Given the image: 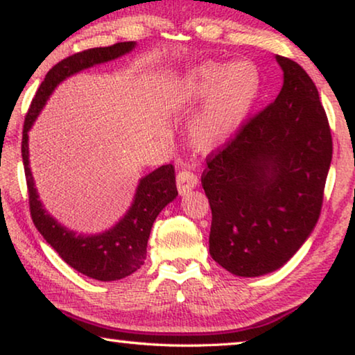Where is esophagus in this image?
Segmentation results:
<instances>
[{"mask_svg": "<svg viewBox=\"0 0 355 355\" xmlns=\"http://www.w3.org/2000/svg\"><path fill=\"white\" fill-rule=\"evenodd\" d=\"M176 185H178V191L181 195H185L187 191H190L191 189H195L198 185V178L196 174H193L191 171H179L176 176Z\"/></svg>", "mask_w": 355, "mask_h": 355, "instance_id": "obj_1", "label": "esophagus"}]
</instances>
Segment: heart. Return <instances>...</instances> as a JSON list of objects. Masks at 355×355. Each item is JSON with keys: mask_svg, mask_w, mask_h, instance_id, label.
Here are the masks:
<instances>
[{"mask_svg": "<svg viewBox=\"0 0 355 355\" xmlns=\"http://www.w3.org/2000/svg\"><path fill=\"white\" fill-rule=\"evenodd\" d=\"M261 88L258 69L250 61H205L185 71L168 89L174 113L196 108L189 139L200 153H211L234 137L257 105Z\"/></svg>", "mask_w": 355, "mask_h": 355, "instance_id": "obj_1", "label": "heart"}]
</instances>
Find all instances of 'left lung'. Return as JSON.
Instances as JSON below:
<instances>
[{
  "label": "left lung",
  "instance_id": "8db88e82",
  "mask_svg": "<svg viewBox=\"0 0 355 355\" xmlns=\"http://www.w3.org/2000/svg\"><path fill=\"white\" fill-rule=\"evenodd\" d=\"M275 102L207 157L201 176L211 205L209 253L237 277L280 269L315 230L332 162V137L313 80L275 56Z\"/></svg>",
  "mask_w": 355,
  "mask_h": 355
}]
</instances>
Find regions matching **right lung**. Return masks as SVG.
I'll return each instance as SVG.
<instances>
[{
  "label": "right lung",
  "mask_w": 355,
  "mask_h": 355,
  "mask_svg": "<svg viewBox=\"0 0 355 355\" xmlns=\"http://www.w3.org/2000/svg\"><path fill=\"white\" fill-rule=\"evenodd\" d=\"M137 42H119L112 46H98L66 58L53 66L45 75L34 96L23 125L21 159L25 166L30 209L34 226L42 234L46 243L73 267L89 278L98 282H114L132 275L144 264L150 230L159 214L178 196L176 176L173 165H162L138 181L132 205L124 217L97 234H78L61 225L50 216L39 200L30 168V144L28 132L42 112L46 101L53 94L56 86L85 69L94 67L124 56L135 49Z\"/></svg>",
  "instance_id": "right-lung-1"
}]
</instances>
